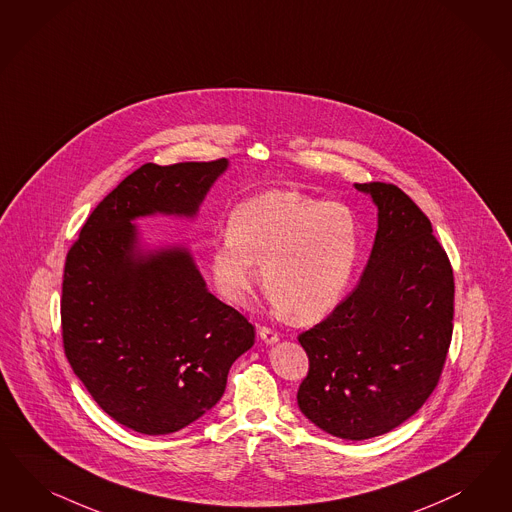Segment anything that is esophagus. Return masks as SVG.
Instances as JSON below:
<instances>
[{"instance_id":"obj_1","label":"esophagus","mask_w":512,"mask_h":512,"mask_svg":"<svg viewBox=\"0 0 512 512\" xmlns=\"http://www.w3.org/2000/svg\"><path fill=\"white\" fill-rule=\"evenodd\" d=\"M258 333H260V337H262V341H264L265 345H275V343L279 341V333L275 330H271V328H267V326H262Z\"/></svg>"}]
</instances>
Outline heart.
Masks as SVG:
<instances>
[{
    "instance_id": "heart-1",
    "label": "heart",
    "mask_w": 512,
    "mask_h": 512,
    "mask_svg": "<svg viewBox=\"0 0 512 512\" xmlns=\"http://www.w3.org/2000/svg\"><path fill=\"white\" fill-rule=\"evenodd\" d=\"M358 248V220L345 203L269 190L231 211L228 235L211 248L209 267L216 290L245 305L262 264L273 303L299 322H314L345 296Z\"/></svg>"
}]
</instances>
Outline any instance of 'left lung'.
Here are the masks:
<instances>
[{
  "label": "left lung",
  "mask_w": 512,
  "mask_h": 512,
  "mask_svg": "<svg viewBox=\"0 0 512 512\" xmlns=\"http://www.w3.org/2000/svg\"><path fill=\"white\" fill-rule=\"evenodd\" d=\"M379 209L362 279L297 339L309 373L297 405L333 437L363 441L411 418L443 373L452 339L454 275L428 216L401 188L354 184Z\"/></svg>",
  "instance_id": "1"
}]
</instances>
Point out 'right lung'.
<instances>
[{"instance_id":"obj_1","label":"right lung","mask_w":512,"mask_h":512,"mask_svg":"<svg viewBox=\"0 0 512 512\" xmlns=\"http://www.w3.org/2000/svg\"><path fill=\"white\" fill-rule=\"evenodd\" d=\"M228 160L145 164L103 198L69 248L62 284L67 362L126 428L165 435L213 409L254 326L207 290L190 250H145L133 220L194 218Z\"/></svg>"}]
</instances>
